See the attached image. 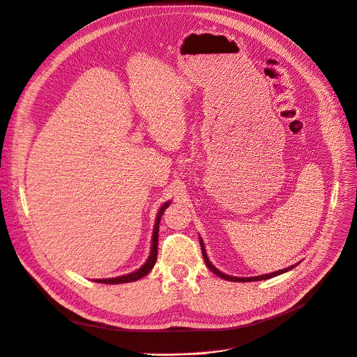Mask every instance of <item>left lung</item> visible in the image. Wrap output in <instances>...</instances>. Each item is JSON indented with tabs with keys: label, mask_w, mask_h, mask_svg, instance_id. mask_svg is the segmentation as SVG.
Returning a JSON list of instances; mask_svg holds the SVG:
<instances>
[{
	"label": "left lung",
	"mask_w": 357,
	"mask_h": 357,
	"mask_svg": "<svg viewBox=\"0 0 357 357\" xmlns=\"http://www.w3.org/2000/svg\"><path fill=\"white\" fill-rule=\"evenodd\" d=\"M200 245H202V252H203V257H204V261H206V265L208 266V269L211 271V272H214L217 276H220V278H222V280H227V281H231V282H254V281H264V280H269V278H273V276H278V275H281V273H285V272H288V271H291L292 268H295L298 264H295V265H291V266H288V268H284V269H280V271H275V272H271V273H265V275H258V276H247V278H240V276H231V275H227V273H224V272H221L220 269H217L213 264H211V261L208 259V255H207V251H206V245H204V241H203V238L200 236Z\"/></svg>",
	"instance_id": "obj_1"
}]
</instances>
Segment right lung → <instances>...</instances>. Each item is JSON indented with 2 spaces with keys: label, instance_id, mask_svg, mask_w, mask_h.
<instances>
[{
  "label": "right lung",
  "instance_id": "right-lung-1",
  "mask_svg": "<svg viewBox=\"0 0 357 357\" xmlns=\"http://www.w3.org/2000/svg\"><path fill=\"white\" fill-rule=\"evenodd\" d=\"M172 204V202H166L160 210L157 211L155 215V221H154V228H153V235H151V247H150V255L147 258V261L135 272H130L128 275H121V276H114V278H105V280H95V282L99 284H110V285H116V284H125V282H135L143 276H146L154 266L155 259H157V241H158V224H160L162 215L165 213V210Z\"/></svg>",
  "mask_w": 357,
  "mask_h": 357
}]
</instances>
